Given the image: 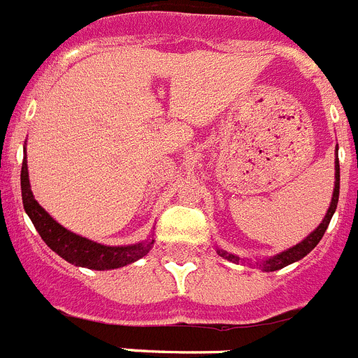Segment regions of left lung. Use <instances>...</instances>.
<instances>
[{
  "mask_svg": "<svg viewBox=\"0 0 358 358\" xmlns=\"http://www.w3.org/2000/svg\"><path fill=\"white\" fill-rule=\"evenodd\" d=\"M339 181H341V173H339V159H337V161H335L334 197H331V204H330V208H328V211H327V217L322 218V222L319 224L317 229H315L314 233H310V235L306 236V238L303 240L301 243H297V245L290 248L289 251H283L281 255H276V256H273V258L265 260L264 264H262L264 271H278V268L287 267V265H290V264H294V262L305 258V256L308 255V252L312 251L315 245H317L319 240H321L322 235H324V231L328 229V224H330L331 217H334V213H335V208H337V202H339ZM217 252L222 256V258H226V260H229V262H235V264H236V262H240L238 256L229 255V252L222 251V249H217Z\"/></svg>",
  "mask_w": 358,
  "mask_h": 358,
  "instance_id": "1",
  "label": "left lung"
}]
</instances>
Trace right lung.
<instances>
[{
  "instance_id": "obj_1",
  "label": "right lung",
  "mask_w": 358,
  "mask_h": 358,
  "mask_svg": "<svg viewBox=\"0 0 358 358\" xmlns=\"http://www.w3.org/2000/svg\"><path fill=\"white\" fill-rule=\"evenodd\" d=\"M21 194H23L24 211H27L30 220L36 226L41 238L46 242V245L52 251H55L57 255L64 258L66 262H69V264H75L78 267L94 268V271H107V268H118L140 260L152 249L154 240H147V242L136 243V245H125V248L102 245V243L75 235L66 227H62L59 222H55L39 206V202L34 199V194H31L30 181H28L27 154H24L23 166H21Z\"/></svg>"
}]
</instances>
